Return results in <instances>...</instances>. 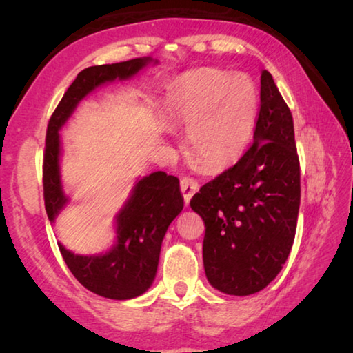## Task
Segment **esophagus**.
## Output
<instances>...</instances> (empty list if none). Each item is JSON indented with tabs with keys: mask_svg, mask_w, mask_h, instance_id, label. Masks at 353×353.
<instances>
[{
	"mask_svg": "<svg viewBox=\"0 0 353 353\" xmlns=\"http://www.w3.org/2000/svg\"><path fill=\"white\" fill-rule=\"evenodd\" d=\"M181 190H182L185 204H188V202L191 201V198H193V194L199 190V183L196 182L194 179H191V177H182Z\"/></svg>",
	"mask_w": 353,
	"mask_h": 353,
	"instance_id": "esophagus-1",
	"label": "esophagus"
}]
</instances>
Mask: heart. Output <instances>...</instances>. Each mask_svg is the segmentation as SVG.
<instances>
[{"label":"heart","mask_w":353,"mask_h":353,"mask_svg":"<svg viewBox=\"0 0 353 353\" xmlns=\"http://www.w3.org/2000/svg\"><path fill=\"white\" fill-rule=\"evenodd\" d=\"M165 110L170 121L190 126V154L208 170H221L240 160L252 141L259 93L246 74L202 68L172 83Z\"/></svg>","instance_id":"b5f03b06"}]
</instances>
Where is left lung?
Instances as JSON below:
<instances>
[{
	"label": "left lung",
	"mask_w": 353,
	"mask_h": 353,
	"mask_svg": "<svg viewBox=\"0 0 353 353\" xmlns=\"http://www.w3.org/2000/svg\"><path fill=\"white\" fill-rule=\"evenodd\" d=\"M260 85L252 146L190 201L205 224L207 280L230 296L254 294L277 277L294 241L301 205L291 112L270 71H261Z\"/></svg>",
	"instance_id": "obj_1"
}]
</instances>
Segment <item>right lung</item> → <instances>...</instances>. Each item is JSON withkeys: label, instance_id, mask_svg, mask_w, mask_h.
I'll list each match as a JSON object with an SVG mask.
<instances>
[{"label": "right lung", "instance_id": "right-lung-1", "mask_svg": "<svg viewBox=\"0 0 353 353\" xmlns=\"http://www.w3.org/2000/svg\"><path fill=\"white\" fill-rule=\"evenodd\" d=\"M152 57L97 65L82 70L56 107L46 130L43 157V194L48 219L54 223L68 204L61 176L62 141L59 130L73 115L77 104L98 87L126 81L139 74ZM183 208L179 179L163 171L137 179L128 201L115 214V243L104 254L77 255L59 244L68 270L94 294L126 301L146 292L155 279L163 236Z\"/></svg>", "mask_w": 353, "mask_h": 353}]
</instances>
